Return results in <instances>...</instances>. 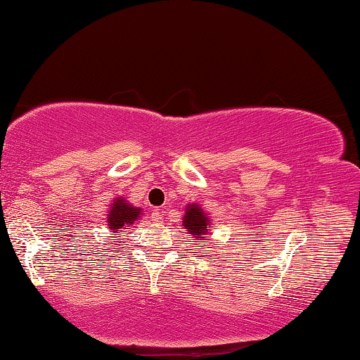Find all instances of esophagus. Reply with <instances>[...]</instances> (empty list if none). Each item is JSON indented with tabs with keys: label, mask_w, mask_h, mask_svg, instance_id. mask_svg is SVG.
<instances>
[{
	"label": "esophagus",
	"mask_w": 360,
	"mask_h": 360,
	"mask_svg": "<svg viewBox=\"0 0 360 360\" xmlns=\"http://www.w3.org/2000/svg\"><path fill=\"white\" fill-rule=\"evenodd\" d=\"M162 211H160V210H154L153 211V216H150V217H153V221L154 222H160V221H162Z\"/></svg>",
	"instance_id": "obj_1"
}]
</instances>
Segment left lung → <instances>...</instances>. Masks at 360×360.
Segmentation results:
<instances>
[{"label":"left lung","instance_id":"8db88e82","mask_svg":"<svg viewBox=\"0 0 360 360\" xmlns=\"http://www.w3.org/2000/svg\"><path fill=\"white\" fill-rule=\"evenodd\" d=\"M181 226H184L186 232L191 233L193 238L205 240V236L210 232L211 219L198 202H191V205H186L185 207V216L184 221H181Z\"/></svg>","mask_w":360,"mask_h":360}]
</instances>
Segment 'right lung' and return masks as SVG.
<instances>
[{
  "label": "right lung",
  "mask_w": 360,
  "mask_h": 360,
  "mask_svg": "<svg viewBox=\"0 0 360 360\" xmlns=\"http://www.w3.org/2000/svg\"><path fill=\"white\" fill-rule=\"evenodd\" d=\"M143 214V207L129 205V202L124 200V196H117L110 205V210H108L105 217L110 236H115L113 240H120L118 237H122L123 233L127 232V229H129L134 222L139 221Z\"/></svg>",
  "instance_id": "obj_1"
}]
</instances>
